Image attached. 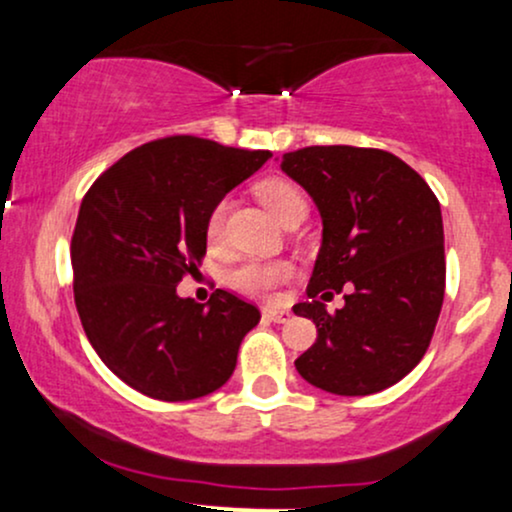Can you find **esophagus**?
Masks as SVG:
<instances>
[{
	"label": "esophagus",
	"mask_w": 512,
	"mask_h": 512,
	"mask_svg": "<svg viewBox=\"0 0 512 512\" xmlns=\"http://www.w3.org/2000/svg\"><path fill=\"white\" fill-rule=\"evenodd\" d=\"M262 315L267 317V320H272V322H286L291 317V313L289 310H284V308H272V305H267V308H262Z\"/></svg>",
	"instance_id": "obj_1"
}]
</instances>
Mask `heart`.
Segmentation results:
<instances>
[{"label": "heart", "mask_w": 512, "mask_h": 512, "mask_svg": "<svg viewBox=\"0 0 512 512\" xmlns=\"http://www.w3.org/2000/svg\"><path fill=\"white\" fill-rule=\"evenodd\" d=\"M257 197L260 202L274 214V219L279 223H284L296 209H303V195L291 185V182L279 180V178H267L257 185ZM223 211H226V202L216 204L214 211L209 214L207 219V238L214 243L221 236V226H223ZM291 274V267L286 262H243L240 267H236L228 276L233 289L243 291V293H252V296H264L274 289L276 284L286 279Z\"/></svg>", "instance_id": "obj_1"}]
</instances>
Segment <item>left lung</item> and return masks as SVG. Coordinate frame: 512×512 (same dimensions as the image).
<instances>
[{"mask_svg": "<svg viewBox=\"0 0 512 512\" xmlns=\"http://www.w3.org/2000/svg\"><path fill=\"white\" fill-rule=\"evenodd\" d=\"M281 170L313 197L322 219L310 301L293 305L315 322L317 339L296 370L342 397L399 383L424 358L443 305L436 195L402 158L380 149L308 146L281 156ZM342 290L347 303L337 314L316 301Z\"/></svg>", "mask_w": 512, "mask_h": 512, "instance_id": "left-lung-1", "label": "left lung"}]
</instances>
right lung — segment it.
I'll use <instances>...</instances> for the list:
<instances>
[{"instance_id":"obj_1","label":"right lung","mask_w":512,"mask_h":512,"mask_svg":"<svg viewBox=\"0 0 512 512\" xmlns=\"http://www.w3.org/2000/svg\"><path fill=\"white\" fill-rule=\"evenodd\" d=\"M269 151L168 137L129 151L91 185L72 238L74 303L96 354L122 383L163 402L219 390L260 310L216 289L178 296L207 252V219Z\"/></svg>"}]
</instances>
